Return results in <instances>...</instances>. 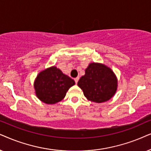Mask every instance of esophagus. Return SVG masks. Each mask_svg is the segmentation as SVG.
<instances>
[{
  "mask_svg": "<svg viewBox=\"0 0 151 151\" xmlns=\"http://www.w3.org/2000/svg\"><path fill=\"white\" fill-rule=\"evenodd\" d=\"M79 77H77V78H75V79H74V81H75L76 83H78V81H79Z\"/></svg>",
  "mask_w": 151,
  "mask_h": 151,
  "instance_id": "obj_1",
  "label": "esophagus"
}]
</instances>
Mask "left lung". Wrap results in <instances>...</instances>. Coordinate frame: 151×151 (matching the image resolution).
<instances>
[{
    "mask_svg": "<svg viewBox=\"0 0 151 151\" xmlns=\"http://www.w3.org/2000/svg\"><path fill=\"white\" fill-rule=\"evenodd\" d=\"M77 85L89 101L102 103L111 99L117 89V79L113 71L102 63H91Z\"/></svg>",
    "mask_w": 151,
    "mask_h": 151,
    "instance_id": "8db88e82",
    "label": "left lung"
}]
</instances>
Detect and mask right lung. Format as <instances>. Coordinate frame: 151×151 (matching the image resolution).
<instances>
[{
  "label": "right lung",
  "instance_id": "obj_1",
  "mask_svg": "<svg viewBox=\"0 0 151 151\" xmlns=\"http://www.w3.org/2000/svg\"><path fill=\"white\" fill-rule=\"evenodd\" d=\"M75 82L55 66L43 70L36 78L34 87L36 95L41 101L55 104L65 97L66 92Z\"/></svg>",
  "mask_w": 151,
  "mask_h": 151
}]
</instances>
